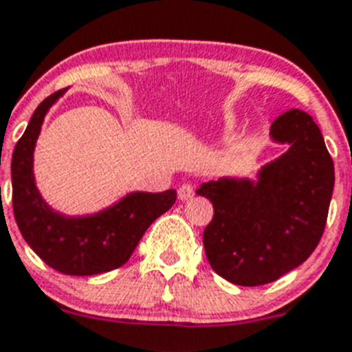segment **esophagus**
<instances>
[{
	"instance_id": "34e87169",
	"label": "esophagus",
	"mask_w": 352,
	"mask_h": 352,
	"mask_svg": "<svg viewBox=\"0 0 352 352\" xmlns=\"http://www.w3.org/2000/svg\"><path fill=\"white\" fill-rule=\"evenodd\" d=\"M195 196V187L191 184H182L179 187V199L180 201H187V199H191Z\"/></svg>"
}]
</instances>
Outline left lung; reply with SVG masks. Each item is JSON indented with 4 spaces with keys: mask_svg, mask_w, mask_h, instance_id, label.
Returning a JSON list of instances; mask_svg holds the SVG:
<instances>
[{
    "mask_svg": "<svg viewBox=\"0 0 352 352\" xmlns=\"http://www.w3.org/2000/svg\"><path fill=\"white\" fill-rule=\"evenodd\" d=\"M271 137L288 151L261 170L257 182L219 179L196 191L213 205L203 231L206 258L241 287L271 283L309 258L333 192V161L309 114L287 111L272 121Z\"/></svg>",
    "mask_w": 352,
    "mask_h": 352,
    "instance_id": "left-lung-1",
    "label": "left lung"
}]
</instances>
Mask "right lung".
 Masks as SVG:
<instances>
[{
  "instance_id": "1",
  "label": "right lung",
  "mask_w": 352,
  "mask_h": 352,
  "mask_svg": "<svg viewBox=\"0 0 352 352\" xmlns=\"http://www.w3.org/2000/svg\"><path fill=\"white\" fill-rule=\"evenodd\" d=\"M64 90L36 107L12 156V205L21 234L38 257L55 271L91 276L121 267L161 213L172 208L175 189L133 192L118 205L90 217H64L43 201L32 177V151L48 107Z\"/></svg>"
}]
</instances>
